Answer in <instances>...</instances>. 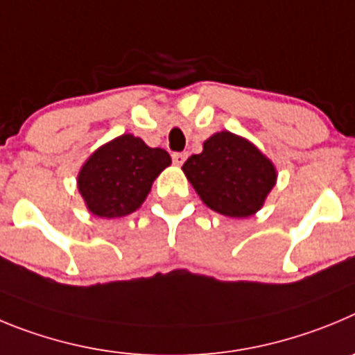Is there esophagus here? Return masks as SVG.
<instances>
[{
    "mask_svg": "<svg viewBox=\"0 0 355 355\" xmlns=\"http://www.w3.org/2000/svg\"><path fill=\"white\" fill-rule=\"evenodd\" d=\"M171 159H173L175 164L182 166L185 162V159H187V154H185V152H175V154L171 155Z\"/></svg>",
    "mask_w": 355,
    "mask_h": 355,
    "instance_id": "1",
    "label": "esophagus"
}]
</instances>
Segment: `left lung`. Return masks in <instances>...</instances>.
Wrapping results in <instances>:
<instances>
[{"instance_id":"1","label":"left lung","mask_w":355,"mask_h":355,"mask_svg":"<svg viewBox=\"0 0 355 355\" xmlns=\"http://www.w3.org/2000/svg\"><path fill=\"white\" fill-rule=\"evenodd\" d=\"M182 170L203 203L228 217L253 216L276 184L272 162L228 130L210 136Z\"/></svg>"}]
</instances>
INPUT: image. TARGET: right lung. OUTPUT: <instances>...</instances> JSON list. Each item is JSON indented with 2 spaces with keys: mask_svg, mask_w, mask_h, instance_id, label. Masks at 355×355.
<instances>
[{
  "mask_svg": "<svg viewBox=\"0 0 355 355\" xmlns=\"http://www.w3.org/2000/svg\"><path fill=\"white\" fill-rule=\"evenodd\" d=\"M171 164L170 154L123 134L92 155L79 173V193L92 214L122 217L141 207L152 182Z\"/></svg>",
  "mask_w": 355,
  "mask_h": 355,
  "instance_id": "right-lung-1",
  "label": "right lung"
}]
</instances>
